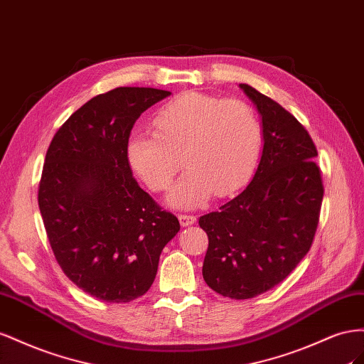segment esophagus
<instances>
[{"instance_id": "esophagus-1", "label": "esophagus", "mask_w": 364, "mask_h": 364, "mask_svg": "<svg viewBox=\"0 0 364 364\" xmlns=\"http://www.w3.org/2000/svg\"><path fill=\"white\" fill-rule=\"evenodd\" d=\"M178 220L183 227H188V225H192L196 223V216L189 215V213H181V215H178Z\"/></svg>"}]
</instances>
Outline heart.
<instances>
[{"label": "heart", "mask_w": 364, "mask_h": 364, "mask_svg": "<svg viewBox=\"0 0 364 364\" xmlns=\"http://www.w3.org/2000/svg\"><path fill=\"white\" fill-rule=\"evenodd\" d=\"M152 131L134 132L127 144L131 168L155 192L166 191L181 169L169 203L196 207L213 192L227 196L245 184L262 149V124L237 99L184 92L157 109Z\"/></svg>", "instance_id": "heart-1"}]
</instances>
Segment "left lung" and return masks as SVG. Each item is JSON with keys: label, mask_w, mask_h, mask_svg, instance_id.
Returning <instances> with one entry per match:
<instances>
[{"label": "left lung", "mask_w": 364, "mask_h": 364, "mask_svg": "<svg viewBox=\"0 0 364 364\" xmlns=\"http://www.w3.org/2000/svg\"><path fill=\"white\" fill-rule=\"evenodd\" d=\"M262 116L264 149L252 183L200 218L209 237L203 277L213 291L252 299L272 289L309 252L318 225L323 180L317 148L291 112L241 84Z\"/></svg>", "instance_id": "8db88e82"}]
</instances>
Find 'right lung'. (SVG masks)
Instances as JSON below:
<instances>
[{"label":"right lung","mask_w":364,"mask_h":364,"mask_svg":"<svg viewBox=\"0 0 364 364\" xmlns=\"http://www.w3.org/2000/svg\"><path fill=\"white\" fill-rule=\"evenodd\" d=\"M169 95L119 87L92 97L46 154L38 204L50 247L71 282L103 302L146 293L161 250L180 230L178 218L140 188L127 154L140 114Z\"/></svg>","instance_id":"add662e5"}]
</instances>
